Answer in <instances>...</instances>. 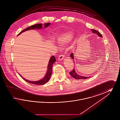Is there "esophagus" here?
Instances as JSON below:
<instances>
[{
    "label": "esophagus",
    "mask_w": 120,
    "mask_h": 120,
    "mask_svg": "<svg viewBox=\"0 0 120 120\" xmlns=\"http://www.w3.org/2000/svg\"><path fill=\"white\" fill-rule=\"evenodd\" d=\"M64 55H63V54L60 55L58 57V60L59 61H62L63 59L64 58Z\"/></svg>",
    "instance_id": "34e87169"
}]
</instances>
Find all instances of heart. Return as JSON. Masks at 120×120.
Masks as SVG:
<instances>
[{
	"instance_id": "heart-1",
	"label": "heart",
	"mask_w": 120,
	"mask_h": 120,
	"mask_svg": "<svg viewBox=\"0 0 120 120\" xmlns=\"http://www.w3.org/2000/svg\"><path fill=\"white\" fill-rule=\"evenodd\" d=\"M73 37V33L66 32L61 34H57L54 37L55 42L59 45L63 46L68 44Z\"/></svg>"
}]
</instances>
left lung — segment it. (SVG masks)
I'll list each match as a JSON object with an SVG mask.
<instances>
[{
	"instance_id": "8db88e82",
	"label": "left lung",
	"mask_w": 120,
	"mask_h": 120,
	"mask_svg": "<svg viewBox=\"0 0 120 120\" xmlns=\"http://www.w3.org/2000/svg\"><path fill=\"white\" fill-rule=\"evenodd\" d=\"M91 30L92 31V32L93 33H94V34H97L99 37H101V38H103L102 37V34H101L98 31L96 30H94V29H91ZM70 57L72 58L73 59V61H74V54L73 52H72L71 55H70ZM74 63L75 64V62L74 61ZM70 75L73 77L74 78V79H77V80H80V79H86L87 78H90L91 77L90 76H89V77H87V76H82V75H79L77 73H76L75 68H74L73 70L70 72Z\"/></svg>"
}]
</instances>
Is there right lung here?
Masks as SVG:
<instances>
[{
	"instance_id": "1",
	"label": "right lung",
	"mask_w": 120,
	"mask_h": 120,
	"mask_svg": "<svg viewBox=\"0 0 120 120\" xmlns=\"http://www.w3.org/2000/svg\"><path fill=\"white\" fill-rule=\"evenodd\" d=\"M50 25V23H45L43 25L42 24H35L33 26H31L30 27H29L25 29L24 30H23L21 32H20L17 35V36H18L19 35L22 34V33H23L24 32L30 30H34V29H38V30H40L42 28L43 26H44V28H46L47 27H48L49 25ZM56 61V59L55 57H54V56H52L50 57L49 60V62L48 63V65L47 67V72L46 73V74L45 75V76L42 78L41 79L37 81H30V80H26V79H25L24 78H23V77L20 74L19 75L23 78V79L25 80V81H26V82H28L30 84H34L36 85H44L47 82H48V81L49 80L51 76L52 73V66L53 65V64Z\"/></svg>"
}]
</instances>
